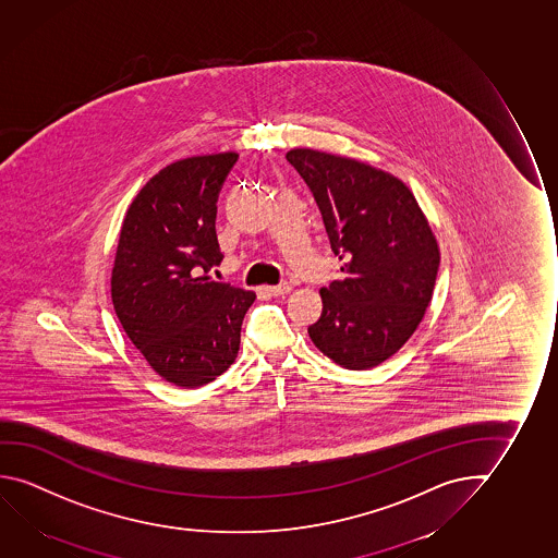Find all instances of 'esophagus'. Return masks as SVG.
I'll list each match as a JSON object with an SVG mask.
<instances>
[{
	"label": "esophagus",
	"mask_w": 558,
	"mask_h": 558,
	"mask_svg": "<svg viewBox=\"0 0 558 558\" xmlns=\"http://www.w3.org/2000/svg\"><path fill=\"white\" fill-rule=\"evenodd\" d=\"M266 292L270 293V295H288V293L292 292V283L283 282L278 283V286H268Z\"/></svg>",
	"instance_id": "obj_1"
}]
</instances>
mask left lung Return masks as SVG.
<instances>
[{"mask_svg": "<svg viewBox=\"0 0 558 558\" xmlns=\"http://www.w3.org/2000/svg\"><path fill=\"white\" fill-rule=\"evenodd\" d=\"M288 162L310 185L342 280L320 290L310 336L345 369L377 367L412 338L429 307L440 251L410 187L348 156L292 148Z\"/></svg>", "mask_w": 558, "mask_h": 558, "instance_id": "left-lung-1", "label": "left lung"}]
</instances>
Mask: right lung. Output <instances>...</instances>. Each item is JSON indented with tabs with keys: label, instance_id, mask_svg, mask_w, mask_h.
Returning a JSON list of instances; mask_svg holds the SVG:
<instances>
[{
	"label": "right lung",
	"instance_id": "1",
	"mask_svg": "<svg viewBox=\"0 0 558 558\" xmlns=\"http://www.w3.org/2000/svg\"><path fill=\"white\" fill-rule=\"evenodd\" d=\"M238 153L191 156L162 168L129 205L112 268L121 326L170 385L197 388L230 369L255 292L215 282L222 263L216 201Z\"/></svg>",
	"mask_w": 558,
	"mask_h": 558
}]
</instances>
